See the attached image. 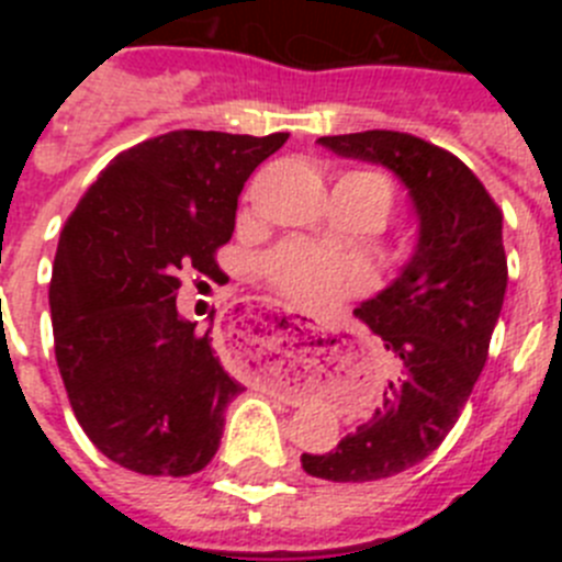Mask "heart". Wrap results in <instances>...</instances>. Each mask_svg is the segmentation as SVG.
I'll use <instances>...</instances> for the list:
<instances>
[{
  "label": "heart",
  "instance_id": "heart-1",
  "mask_svg": "<svg viewBox=\"0 0 562 562\" xmlns=\"http://www.w3.org/2000/svg\"><path fill=\"white\" fill-rule=\"evenodd\" d=\"M346 180L360 182L366 191L376 200L382 211V220L391 211V188L389 182L376 173H349ZM265 270L272 284L292 297L295 304L310 306V310H324L337 304L340 297L351 295L362 286V267L355 258L340 256V252L321 250V247L304 245V241H290L281 245L267 256Z\"/></svg>",
  "mask_w": 562,
  "mask_h": 562
}]
</instances>
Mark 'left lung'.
Listing matches in <instances>:
<instances>
[{
    "instance_id": "left-lung-1",
    "label": "left lung",
    "mask_w": 562,
    "mask_h": 562,
    "mask_svg": "<svg viewBox=\"0 0 562 562\" xmlns=\"http://www.w3.org/2000/svg\"><path fill=\"white\" fill-rule=\"evenodd\" d=\"M317 143L337 157L389 168L416 213L408 265L355 310L391 351L394 376L369 419L335 450L301 456L315 479L360 484L428 459L473 394L504 306V216L459 157L414 134L371 128Z\"/></svg>"
}]
</instances>
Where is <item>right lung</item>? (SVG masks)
<instances>
[{
    "label": "right lung",
    "mask_w": 562,
    "mask_h": 562,
    "mask_svg": "<svg viewBox=\"0 0 562 562\" xmlns=\"http://www.w3.org/2000/svg\"><path fill=\"white\" fill-rule=\"evenodd\" d=\"M286 132L180 128L117 154L58 238L49 315L69 405L89 441L140 475H191L216 456L241 385L211 329L177 312L186 272L220 281L247 177Z\"/></svg>",
    "instance_id": "1"
}]
</instances>
